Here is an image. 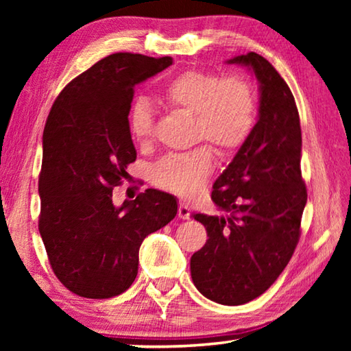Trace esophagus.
Returning a JSON list of instances; mask_svg holds the SVG:
<instances>
[{"mask_svg": "<svg viewBox=\"0 0 351 351\" xmlns=\"http://www.w3.org/2000/svg\"><path fill=\"white\" fill-rule=\"evenodd\" d=\"M178 217H180L181 219H189V217H190L189 204L184 203V201H180V204H178Z\"/></svg>", "mask_w": 351, "mask_h": 351, "instance_id": "esophagus-1", "label": "esophagus"}]
</instances>
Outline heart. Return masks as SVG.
Segmentation results:
<instances>
[{
    "instance_id": "1",
    "label": "heart",
    "mask_w": 351,
    "mask_h": 351,
    "mask_svg": "<svg viewBox=\"0 0 351 351\" xmlns=\"http://www.w3.org/2000/svg\"><path fill=\"white\" fill-rule=\"evenodd\" d=\"M161 99L175 110L192 112V136L215 145L219 154H230L246 144L257 123V94L241 75L219 77L213 71L186 69L169 80ZM132 138L147 144L153 136V108L145 97L136 99L128 111ZM213 156L207 145L180 154H167L153 169L158 187L192 195L212 171Z\"/></svg>"
}]
</instances>
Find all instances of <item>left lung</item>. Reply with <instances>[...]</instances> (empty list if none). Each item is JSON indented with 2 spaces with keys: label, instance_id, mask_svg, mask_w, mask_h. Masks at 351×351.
Returning <instances> with one entry per match:
<instances>
[{
  "label": "left lung",
  "instance_id": "8db88e82",
  "mask_svg": "<svg viewBox=\"0 0 351 351\" xmlns=\"http://www.w3.org/2000/svg\"><path fill=\"white\" fill-rule=\"evenodd\" d=\"M228 63L247 66L257 77L258 121L213 184L212 201L228 215H193L209 240L190 258V274L207 299L243 305L263 294L293 257L306 187L299 111L287 82L255 52Z\"/></svg>",
  "mask_w": 351,
  "mask_h": 351
}]
</instances>
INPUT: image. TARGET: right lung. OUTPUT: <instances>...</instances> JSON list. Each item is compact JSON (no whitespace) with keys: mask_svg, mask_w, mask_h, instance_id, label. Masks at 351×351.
Segmentation results:
<instances>
[{"mask_svg":"<svg viewBox=\"0 0 351 351\" xmlns=\"http://www.w3.org/2000/svg\"><path fill=\"white\" fill-rule=\"evenodd\" d=\"M170 64L171 57L111 54L71 80L47 116L38 230L54 274L80 297L127 291L142 241L176 217V198L156 189L112 203V189L136 161L128 128L134 86Z\"/></svg>","mask_w":351,"mask_h":351,"instance_id":"obj_1","label":"right lung"}]
</instances>
